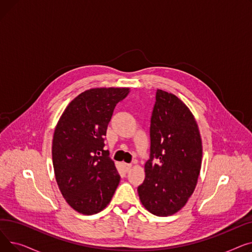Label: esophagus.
Instances as JSON below:
<instances>
[{
	"instance_id": "34e87169",
	"label": "esophagus",
	"mask_w": 252,
	"mask_h": 252,
	"mask_svg": "<svg viewBox=\"0 0 252 252\" xmlns=\"http://www.w3.org/2000/svg\"><path fill=\"white\" fill-rule=\"evenodd\" d=\"M124 166H125V168H126V171H128V170L131 168V164H130V163H125Z\"/></svg>"
}]
</instances>
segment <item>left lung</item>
<instances>
[{"label":"left lung","mask_w":252,"mask_h":252,"mask_svg":"<svg viewBox=\"0 0 252 252\" xmlns=\"http://www.w3.org/2000/svg\"><path fill=\"white\" fill-rule=\"evenodd\" d=\"M150 158L138 187L144 207L171 216L187 203L201 169L202 142L190 109L177 96L157 90L150 125Z\"/></svg>","instance_id":"8db88e82"}]
</instances>
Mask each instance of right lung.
I'll return each mask as SVG.
<instances>
[{"label": "right lung", "instance_id": "obj_1", "mask_svg": "<svg viewBox=\"0 0 252 252\" xmlns=\"http://www.w3.org/2000/svg\"><path fill=\"white\" fill-rule=\"evenodd\" d=\"M128 92V88L85 91L68 104L56 126L52 144L55 178L66 202L79 214L100 213L121 181L103 148L115 106Z\"/></svg>", "mask_w": 252, "mask_h": 252}]
</instances>
